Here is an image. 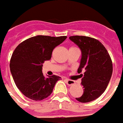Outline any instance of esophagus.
I'll list each match as a JSON object with an SVG mask.
<instances>
[{
	"instance_id": "esophagus-1",
	"label": "esophagus",
	"mask_w": 123,
	"mask_h": 123,
	"mask_svg": "<svg viewBox=\"0 0 123 123\" xmlns=\"http://www.w3.org/2000/svg\"><path fill=\"white\" fill-rule=\"evenodd\" d=\"M65 80L66 81V83L68 85H73V84H75V82L74 81H73L72 80H69V79H67V78H65Z\"/></svg>"
}]
</instances>
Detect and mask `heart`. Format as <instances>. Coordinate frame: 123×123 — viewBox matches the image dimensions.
Instances as JSON below:
<instances>
[{
  "instance_id": "1",
  "label": "heart",
  "mask_w": 123,
  "mask_h": 123,
  "mask_svg": "<svg viewBox=\"0 0 123 123\" xmlns=\"http://www.w3.org/2000/svg\"><path fill=\"white\" fill-rule=\"evenodd\" d=\"M74 46H73V47H72V48H74Z\"/></svg>"
}]
</instances>
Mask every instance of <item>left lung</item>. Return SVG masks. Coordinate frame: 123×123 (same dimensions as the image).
Here are the masks:
<instances>
[{"mask_svg": "<svg viewBox=\"0 0 123 123\" xmlns=\"http://www.w3.org/2000/svg\"><path fill=\"white\" fill-rule=\"evenodd\" d=\"M70 39L81 49L82 59L77 72L84 70L81 85L84 93L76 99L82 103L92 101L106 90L113 73V62L104 46L97 39L72 36Z\"/></svg>", "mask_w": 123, "mask_h": 123, "instance_id": "obj_1", "label": "left lung"}]
</instances>
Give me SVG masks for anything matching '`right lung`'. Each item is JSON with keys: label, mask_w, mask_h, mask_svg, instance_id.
<instances>
[{"label": "right lung", "mask_w": 123, "mask_h": 123, "mask_svg": "<svg viewBox=\"0 0 123 123\" xmlns=\"http://www.w3.org/2000/svg\"><path fill=\"white\" fill-rule=\"evenodd\" d=\"M66 38V36L39 35L22 41L13 51L10 72L17 87L25 96L41 101L51 94L61 77L53 74L45 78L42 73L43 63L50 60L53 49Z\"/></svg>", "instance_id": "add662e5"}]
</instances>
